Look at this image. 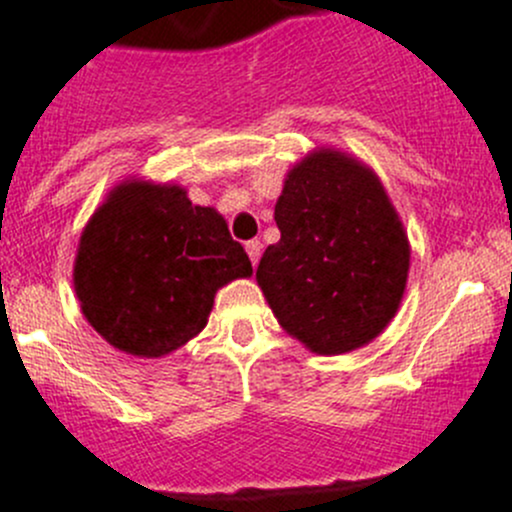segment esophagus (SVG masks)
<instances>
[{
  "mask_svg": "<svg viewBox=\"0 0 512 512\" xmlns=\"http://www.w3.org/2000/svg\"><path fill=\"white\" fill-rule=\"evenodd\" d=\"M261 251H263V244L258 239H254V241H249V244H246V254H249V258H251V263H258V258H261Z\"/></svg>",
  "mask_w": 512,
  "mask_h": 512,
  "instance_id": "34e87169",
  "label": "esophagus"
}]
</instances>
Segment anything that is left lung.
Listing matches in <instances>:
<instances>
[{"mask_svg":"<svg viewBox=\"0 0 512 512\" xmlns=\"http://www.w3.org/2000/svg\"><path fill=\"white\" fill-rule=\"evenodd\" d=\"M273 219L281 241L263 251L256 281L278 323L326 356L373 341L396 316L411 261L376 174L316 151L288 171Z\"/></svg>","mask_w":512,"mask_h":512,"instance_id":"obj_1","label":"left lung"}]
</instances>
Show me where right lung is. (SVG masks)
<instances>
[{
  "instance_id": "1",
  "label": "right lung",
  "mask_w": 512,
  "mask_h": 512,
  "mask_svg": "<svg viewBox=\"0 0 512 512\" xmlns=\"http://www.w3.org/2000/svg\"><path fill=\"white\" fill-rule=\"evenodd\" d=\"M251 271L224 216L194 206L179 186L126 181L86 224L74 288L111 346L159 358L206 326L224 283Z\"/></svg>"
}]
</instances>
